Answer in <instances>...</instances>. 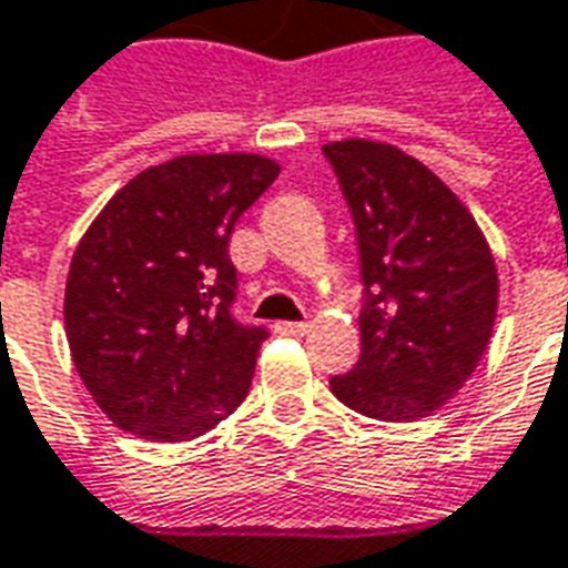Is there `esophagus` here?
<instances>
[{
    "mask_svg": "<svg viewBox=\"0 0 568 568\" xmlns=\"http://www.w3.org/2000/svg\"><path fill=\"white\" fill-rule=\"evenodd\" d=\"M275 329L281 333V336H305V333H308V324H293V321H281Z\"/></svg>",
    "mask_w": 568,
    "mask_h": 568,
    "instance_id": "1",
    "label": "esophagus"
}]
</instances>
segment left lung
<instances>
[{
  "instance_id": "8db88e82",
  "label": "left lung",
  "mask_w": 568,
  "mask_h": 568,
  "mask_svg": "<svg viewBox=\"0 0 568 568\" xmlns=\"http://www.w3.org/2000/svg\"><path fill=\"white\" fill-rule=\"evenodd\" d=\"M361 247L367 305L361 361L329 388L379 422L434 416L474 376L493 339L498 268L474 213L428 164L382 140H333Z\"/></svg>"
}]
</instances>
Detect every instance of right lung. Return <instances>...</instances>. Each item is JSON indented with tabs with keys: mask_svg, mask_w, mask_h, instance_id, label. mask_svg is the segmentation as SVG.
Masks as SVG:
<instances>
[{
	"mask_svg": "<svg viewBox=\"0 0 568 568\" xmlns=\"http://www.w3.org/2000/svg\"><path fill=\"white\" fill-rule=\"evenodd\" d=\"M281 174L256 152H201L128 180L72 253L63 324L106 419L159 444L195 440L247 397L263 327L229 312V239Z\"/></svg>",
	"mask_w": 568,
	"mask_h": 568,
	"instance_id": "1",
	"label": "right lung"
}]
</instances>
